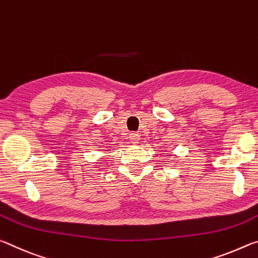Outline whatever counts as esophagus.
<instances>
[{
  "mask_svg": "<svg viewBox=\"0 0 258 258\" xmlns=\"http://www.w3.org/2000/svg\"><path fill=\"white\" fill-rule=\"evenodd\" d=\"M130 141H131V143H133V145H135V143H139L140 135L138 133H131L130 134Z\"/></svg>",
  "mask_w": 258,
  "mask_h": 258,
  "instance_id": "esophagus-1",
  "label": "esophagus"
}]
</instances>
